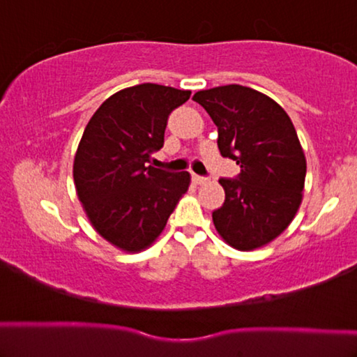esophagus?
<instances>
[{
	"mask_svg": "<svg viewBox=\"0 0 357 357\" xmlns=\"http://www.w3.org/2000/svg\"><path fill=\"white\" fill-rule=\"evenodd\" d=\"M192 179H193V183L195 184H198V185H201V184H206L207 183V178H204V176H199V174H193L192 176Z\"/></svg>",
	"mask_w": 357,
	"mask_h": 357,
	"instance_id": "34e87169",
	"label": "esophagus"
}]
</instances>
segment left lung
Instances as JSON below:
<instances>
[{"instance_id":"1","label":"left lung","mask_w":357,"mask_h":357,"mask_svg":"<svg viewBox=\"0 0 357 357\" xmlns=\"http://www.w3.org/2000/svg\"><path fill=\"white\" fill-rule=\"evenodd\" d=\"M193 101L218 127V147L241 167L236 179L221 178L225 192L213 224L241 252L267 245L298 213L307 161L290 116L270 96L239 84L196 92Z\"/></svg>"}]
</instances>
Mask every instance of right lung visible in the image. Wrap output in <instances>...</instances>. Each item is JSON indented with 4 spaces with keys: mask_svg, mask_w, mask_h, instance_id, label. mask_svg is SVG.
I'll return each instance as SVG.
<instances>
[{
    "mask_svg": "<svg viewBox=\"0 0 357 357\" xmlns=\"http://www.w3.org/2000/svg\"><path fill=\"white\" fill-rule=\"evenodd\" d=\"M190 90L138 84L107 98L90 118L73 161L78 199L93 229L127 253L149 248L190 185V173L150 165L172 110Z\"/></svg>",
    "mask_w": 357,
    "mask_h": 357,
    "instance_id": "1",
    "label": "right lung"
}]
</instances>
